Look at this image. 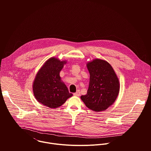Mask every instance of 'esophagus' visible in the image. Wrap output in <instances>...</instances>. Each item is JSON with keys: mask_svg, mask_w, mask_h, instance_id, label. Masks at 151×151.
Returning a JSON list of instances; mask_svg holds the SVG:
<instances>
[{"mask_svg": "<svg viewBox=\"0 0 151 151\" xmlns=\"http://www.w3.org/2000/svg\"><path fill=\"white\" fill-rule=\"evenodd\" d=\"M73 95H74L75 96H77V97H79V96H80V92H79V91H77L76 93H73Z\"/></svg>", "mask_w": 151, "mask_h": 151, "instance_id": "34e87169", "label": "esophagus"}]
</instances>
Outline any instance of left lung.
I'll return each mask as SVG.
<instances>
[{
    "label": "left lung",
    "mask_w": 151,
    "mask_h": 151,
    "mask_svg": "<svg viewBox=\"0 0 151 151\" xmlns=\"http://www.w3.org/2000/svg\"><path fill=\"white\" fill-rule=\"evenodd\" d=\"M90 73L87 93L81 99L90 109L96 112L106 110L116 100L119 92V79L111 64L106 60L95 58L87 63Z\"/></svg>",
    "instance_id": "8db88e82"
}]
</instances>
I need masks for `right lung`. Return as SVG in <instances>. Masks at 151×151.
<instances>
[{"instance_id": "obj_1", "label": "right lung", "mask_w": 151, "mask_h": 151, "mask_svg": "<svg viewBox=\"0 0 151 151\" xmlns=\"http://www.w3.org/2000/svg\"><path fill=\"white\" fill-rule=\"evenodd\" d=\"M66 63V60L50 58L39 70L33 82V92L36 100L51 109L61 106L73 96L60 76Z\"/></svg>"}]
</instances>
